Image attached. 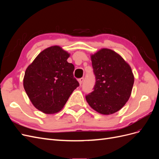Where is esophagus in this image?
I'll list each match as a JSON object with an SVG mask.
<instances>
[{
	"label": "esophagus",
	"instance_id": "1",
	"mask_svg": "<svg viewBox=\"0 0 159 159\" xmlns=\"http://www.w3.org/2000/svg\"><path fill=\"white\" fill-rule=\"evenodd\" d=\"M84 80V78H80V79H79V80H78V81H79V83H80V85L82 84Z\"/></svg>",
	"mask_w": 159,
	"mask_h": 159
}]
</instances>
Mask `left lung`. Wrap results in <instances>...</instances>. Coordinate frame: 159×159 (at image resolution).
<instances>
[{"instance_id":"8db88e82","label":"left lung","mask_w":159,"mask_h":159,"mask_svg":"<svg viewBox=\"0 0 159 159\" xmlns=\"http://www.w3.org/2000/svg\"><path fill=\"white\" fill-rule=\"evenodd\" d=\"M95 85L85 96L89 106L103 115L121 109L129 100L134 84L131 68L115 51L102 48L91 55Z\"/></svg>"}]
</instances>
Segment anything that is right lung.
Returning <instances> with one entry per match:
<instances>
[{"label":"right lung","instance_id":"right-lung-1","mask_svg":"<svg viewBox=\"0 0 159 159\" xmlns=\"http://www.w3.org/2000/svg\"><path fill=\"white\" fill-rule=\"evenodd\" d=\"M70 55L58 46H51L26 70L24 88L34 106L43 113L59 112L80 85L74 77V66L67 61Z\"/></svg>","mask_w":159,"mask_h":159}]
</instances>
